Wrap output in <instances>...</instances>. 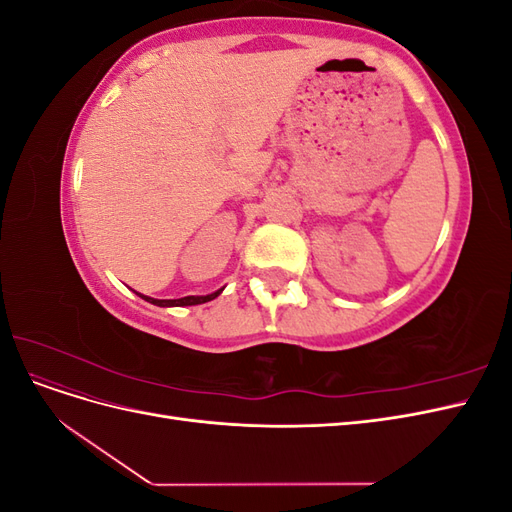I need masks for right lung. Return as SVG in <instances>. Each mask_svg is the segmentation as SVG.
<instances>
[{
  "instance_id": "right-lung-1",
  "label": "right lung",
  "mask_w": 512,
  "mask_h": 512,
  "mask_svg": "<svg viewBox=\"0 0 512 512\" xmlns=\"http://www.w3.org/2000/svg\"><path fill=\"white\" fill-rule=\"evenodd\" d=\"M222 290L224 288L215 290L211 294H200V297H183V299H153V297H147V294H141V292H136V294L141 299H145L147 303H153V305H158V307H183V305H200V303L213 301L215 297H220Z\"/></svg>"
}]
</instances>
